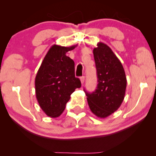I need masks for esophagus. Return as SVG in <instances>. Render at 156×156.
Instances as JSON below:
<instances>
[{"label":"esophagus","instance_id":"34e87169","mask_svg":"<svg viewBox=\"0 0 156 156\" xmlns=\"http://www.w3.org/2000/svg\"><path fill=\"white\" fill-rule=\"evenodd\" d=\"M80 82H81V83L83 84L84 83V80H85V77H84V76L80 77Z\"/></svg>","mask_w":156,"mask_h":156}]
</instances>
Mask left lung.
<instances>
[{
  "label": "left lung",
  "instance_id": "1",
  "mask_svg": "<svg viewBox=\"0 0 156 156\" xmlns=\"http://www.w3.org/2000/svg\"><path fill=\"white\" fill-rule=\"evenodd\" d=\"M94 48L98 87L87 92L89 108L99 118H105L119 108L124 100L127 80L124 68L117 55L107 44L98 42Z\"/></svg>",
  "mask_w": 156,
  "mask_h": 156
}]
</instances>
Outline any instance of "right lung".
Masks as SVG:
<instances>
[{
    "label": "right lung",
    "instance_id": "1",
    "mask_svg": "<svg viewBox=\"0 0 156 156\" xmlns=\"http://www.w3.org/2000/svg\"><path fill=\"white\" fill-rule=\"evenodd\" d=\"M76 45L53 44L44 56L35 78L36 97L39 106L50 117H59L71 94L81 87L75 76V63L66 55Z\"/></svg>",
    "mask_w": 156,
    "mask_h": 156
}]
</instances>
